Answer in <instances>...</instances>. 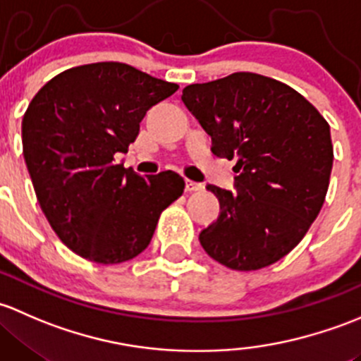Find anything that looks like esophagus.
I'll return each mask as SVG.
<instances>
[{"label":"esophagus","mask_w":361,"mask_h":361,"mask_svg":"<svg viewBox=\"0 0 361 361\" xmlns=\"http://www.w3.org/2000/svg\"><path fill=\"white\" fill-rule=\"evenodd\" d=\"M202 189H203V184H198V182L195 180L185 179V191L188 192H196V191H202Z\"/></svg>","instance_id":"34e87169"}]
</instances>
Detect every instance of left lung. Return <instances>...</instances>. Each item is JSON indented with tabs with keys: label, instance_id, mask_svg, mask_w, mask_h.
Instances as JSON below:
<instances>
[{
	"label": "left lung",
	"instance_id": "8db88e82",
	"mask_svg": "<svg viewBox=\"0 0 361 361\" xmlns=\"http://www.w3.org/2000/svg\"><path fill=\"white\" fill-rule=\"evenodd\" d=\"M182 100L214 140L219 158H236V192L208 185L221 215L200 243L214 261L257 271L283 259L318 217L329 189L330 126L288 85L233 73L188 85Z\"/></svg>",
	"mask_w": 361,
	"mask_h": 361
}]
</instances>
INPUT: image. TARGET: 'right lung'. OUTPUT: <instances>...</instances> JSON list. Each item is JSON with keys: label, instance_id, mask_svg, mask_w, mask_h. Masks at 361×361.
I'll return each mask as SVG.
<instances>
[{"label": "right lung", "instance_id": "obj_1", "mask_svg": "<svg viewBox=\"0 0 361 361\" xmlns=\"http://www.w3.org/2000/svg\"><path fill=\"white\" fill-rule=\"evenodd\" d=\"M177 88L121 62H95L62 71L32 97L22 118L25 165L44 217L80 257L106 266L137 257L184 192L179 173L144 179L116 161L146 111Z\"/></svg>", "mask_w": 361, "mask_h": 361}]
</instances>
